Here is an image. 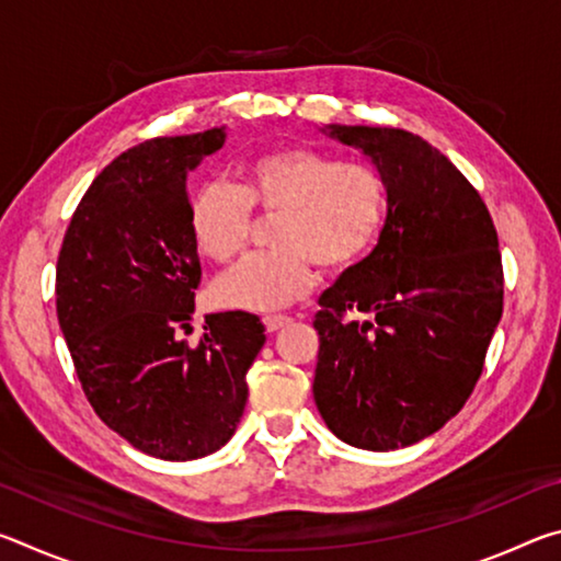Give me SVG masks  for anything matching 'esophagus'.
Here are the masks:
<instances>
[{
    "mask_svg": "<svg viewBox=\"0 0 561 561\" xmlns=\"http://www.w3.org/2000/svg\"><path fill=\"white\" fill-rule=\"evenodd\" d=\"M262 321H264V329H267V331H277L284 324H289L291 317H287V314H267Z\"/></svg>",
    "mask_w": 561,
    "mask_h": 561,
    "instance_id": "1",
    "label": "esophagus"
}]
</instances>
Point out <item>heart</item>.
<instances>
[{
    "mask_svg": "<svg viewBox=\"0 0 561 561\" xmlns=\"http://www.w3.org/2000/svg\"><path fill=\"white\" fill-rule=\"evenodd\" d=\"M252 210L277 215L272 250L252 254L215 282L220 307L272 311L301 299L314 264L344 272L374 244L383 220V180L366 160L282 148L240 170V185L210 183L193 203V234L205 257L227 264L252 234Z\"/></svg>",
    "mask_w": 561,
    "mask_h": 561,
    "instance_id": "obj_1",
    "label": "heart"
}]
</instances>
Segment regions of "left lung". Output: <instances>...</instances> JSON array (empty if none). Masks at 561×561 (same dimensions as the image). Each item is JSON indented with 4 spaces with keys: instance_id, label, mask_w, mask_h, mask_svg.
Here are the masks:
<instances>
[{
    "instance_id": "left-lung-1",
    "label": "left lung",
    "mask_w": 561,
    "mask_h": 561,
    "mask_svg": "<svg viewBox=\"0 0 561 561\" xmlns=\"http://www.w3.org/2000/svg\"><path fill=\"white\" fill-rule=\"evenodd\" d=\"M329 136L374 160L386 222L374 252L319 299L314 401L344 443L405 448L458 415L485 366L505 297L497 230L470 180L421 136Z\"/></svg>"
}]
</instances>
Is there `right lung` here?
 <instances>
[{
	"instance_id": "add662e5",
	"label": "right lung",
	"mask_w": 561,
	"mask_h": 561,
	"mask_svg": "<svg viewBox=\"0 0 561 561\" xmlns=\"http://www.w3.org/2000/svg\"><path fill=\"white\" fill-rule=\"evenodd\" d=\"M225 130L163 136L93 180L56 262V317L93 411L133 448L195 460L232 438L264 327L247 311L205 317L183 339L201 287L185 175Z\"/></svg>"
}]
</instances>
